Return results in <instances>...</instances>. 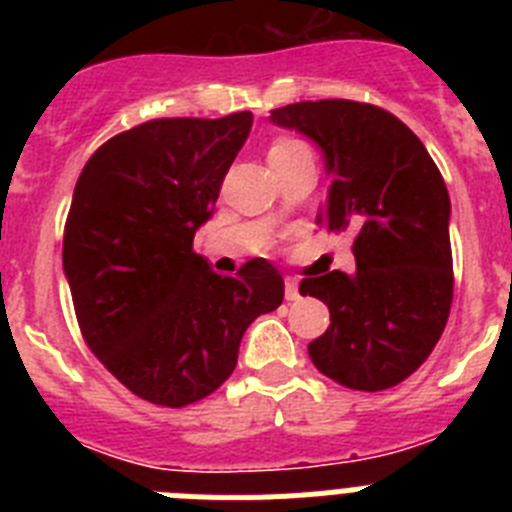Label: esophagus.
I'll list each match as a JSON object with an SVG mask.
<instances>
[{"label": "esophagus", "instance_id": "obj_1", "mask_svg": "<svg viewBox=\"0 0 512 512\" xmlns=\"http://www.w3.org/2000/svg\"><path fill=\"white\" fill-rule=\"evenodd\" d=\"M284 295H287L289 302L300 300V284H297L295 277L284 279Z\"/></svg>", "mask_w": 512, "mask_h": 512}]
</instances>
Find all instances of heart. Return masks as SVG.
Returning a JSON list of instances; mask_svg holds the SVG:
<instances>
[{"instance_id":"b5f03b06","label":"heart","mask_w":512,"mask_h":512,"mask_svg":"<svg viewBox=\"0 0 512 512\" xmlns=\"http://www.w3.org/2000/svg\"><path fill=\"white\" fill-rule=\"evenodd\" d=\"M300 151H307L300 140H292V138L274 140L269 148V164H277V161H282V158L292 156V153H300Z\"/></svg>"}]
</instances>
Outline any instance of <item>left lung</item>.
I'll list each match as a JSON object with an SVG mask.
<instances>
[{
    "mask_svg": "<svg viewBox=\"0 0 512 512\" xmlns=\"http://www.w3.org/2000/svg\"><path fill=\"white\" fill-rule=\"evenodd\" d=\"M323 151L330 174L318 223L356 230V274L302 279L300 295L328 305L330 325L307 346L312 364L348 390L395 387L431 356L454 297L443 176L418 135L374 104L297 102L271 110Z\"/></svg>",
    "mask_w": 512,
    "mask_h": 512,
    "instance_id": "left-lung-1",
    "label": "left lung"
}]
</instances>
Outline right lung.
Instances as JSON below:
<instances>
[{"label": "right lung", "instance_id": "1", "mask_svg": "<svg viewBox=\"0 0 512 512\" xmlns=\"http://www.w3.org/2000/svg\"><path fill=\"white\" fill-rule=\"evenodd\" d=\"M251 112L164 117L115 135L81 171L63 233V274L84 341L133 395L184 408L238 364L253 320L284 279L266 259L235 277L192 251L251 133Z\"/></svg>", "mask_w": 512, "mask_h": 512}]
</instances>
